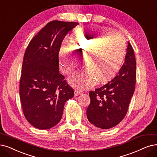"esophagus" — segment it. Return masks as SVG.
I'll return each instance as SVG.
<instances>
[{
	"instance_id": "1",
	"label": "esophagus",
	"mask_w": 157,
	"mask_h": 157,
	"mask_svg": "<svg viewBox=\"0 0 157 157\" xmlns=\"http://www.w3.org/2000/svg\"><path fill=\"white\" fill-rule=\"evenodd\" d=\"M82 93V91H81L80 90H78V89H76L75 90V96H78V95H79L80 94H81Z\"/></svg>"
}]
</instances>
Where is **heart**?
Instances as JSON below:
<instances>
[{"label":"heart","instance_id":"1","mask_svg":"<svg viewBox=\"0 0 157 157\" xmlns=\"http://www.w3.org/2000/svg\"><path fill=\"white\" fill-rule=\"evenodd\" d=\"M69 44L60 47V69L70 74L80 64L74 53L82 58L85 67L70 80L73 86L82 89L93 86L96 80L106 82L113 78L121 70L126 52L123 36L107 28H79L71 34Z\"/></svg>","mask_w":157,"mask_h":157}]
</instances>
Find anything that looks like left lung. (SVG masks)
<instances>
[{"label": "left lung", "instance_id": "8db88e82", "mask_svg": "<svg viewBox=\"0 0 157 157\" xmlns=\"http://www.w3.org/2000/svg\"><path fill=\"white\" fill-rule=\"evenodd\" d=\"M136 72L134 50L128 42L125 62L118 75L106 84L89 92L91 102L86 115L90 123L105 129L123 120L135 91Z\"/></svg>", "mask_w": 157, "mask_h": 157}]
</instances>
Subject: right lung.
<instances>
[{"instance_id":"1","label":"right lung","mask_w":157,"mask_h":157,"mask_svg":"<svg viewBox=\"0 0 157 157\" xmlns=\"http://www.w3.org/2000/svg\"><path fill=\"white\" fill-rule=\"evenodd\" d=\"M76 22L48 23L29 43L20 79V98L26 120L36 128L48 129L60 121L65 102L74 90L59 72L62 42Z\"/></svg>"}]
</instances>
